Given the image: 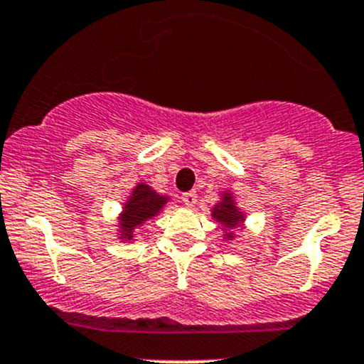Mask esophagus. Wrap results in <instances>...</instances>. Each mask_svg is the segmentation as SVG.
<instances>
[{
    "mask_svg": "<svg viewBox=\"0 0 364 364\" xmlns=\"http://www.w3.org/2000/svg\"><path fill=\"white\" fill-rule=\"evenodd\" d=\"M181 200L185 203V205H188V208H192V205H196L197 203V193L196 192H186L181 196Z\"/></svg>",
    "mask_w": 364,
    "mask_h": 364,
    "instance_id": "esophagus-1",
    "label": "esophagus"
}]
</instances>
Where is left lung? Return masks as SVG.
I'll return each instance as SVG.
<instances>
[{"label": "left lung", "mask_w": 364, "mask_h": 364, "mask_svg": "<svg viewBox=\"0 0 364 364\" xmlns=\"http://www.w3.org/2000/svg\"><path fill=\"white\" fill-rule=\"evenodd\" d=\"M213 218L222 222L225 227H236L237 223L243 220V216H241V213L236 209V205H234L230 196H225L223 197V203L215 205V209H213ZM227 236L230 237L232 236V232L227 234Z\"/></svg>", "instance_id": "obj_1"}]
</instances>
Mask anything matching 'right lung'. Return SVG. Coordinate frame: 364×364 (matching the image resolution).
I'll return each mask as SVG.
<instances>
[{
	"label": "right lung",
	"instance_id": "obj_1",
	"mask_svg": "<svg viewBox=\"0 0 364 364\" xmlns=\"http://www.w3.org/2000/svg\"><path fill=\"white\" fill-rule=\"evenodd\" d=\"M165 200H167L165 197L159 196L148 185H142L141 183L139 186H135L130 199L124 204L123 215H121V236L130 240L135 227L141 225L142 222H146L151 216H155L161 209V205L165 204Z\"/></svg>",
	"mask_w": 364,
	"mask_h": 364
}]
</instances>
